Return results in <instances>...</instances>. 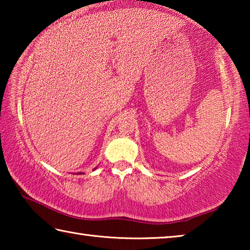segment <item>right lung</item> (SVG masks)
I'll list each match as a JSON object with an SVG mask.
<instances>
[{"label": "right lung", "instance_id": "right-lung-1", "mask_svg": "<svg viewBox=\"0 0 250 250\" xmlns=\"http://www.w3.org/2000/svg\"><path fill=\"white\" fill-rule=\"evenodd\" d=\"M80 174H82V173H80Z\"/></svg>", "mask_w": 250, "mask_h": 250}]
</instances>
